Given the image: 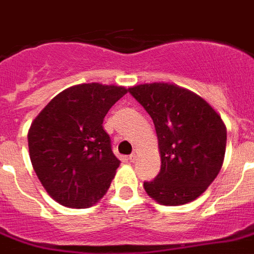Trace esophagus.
<instances>
[{
    "instance_id": "obj_1",
    "label": "esophagus",
    "mask_w": 254,
    "mask_h": 254,
    "mask_svg": "<svg viewBox=\"0 0 254 254\" xmlns=\"http://www.w3.org/2000/svg\"><path fill=\"white\" fill-rule=\"evenodd\" d=\"M137 156H139V155H137V152H132V154H131V155H129V160H131V162H135V160H136V159H137Z\"/></svg>"
}]
</instances>
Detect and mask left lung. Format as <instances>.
<instances>
[{"instance_id":"left-lung-1","label":"left lung","mask_w":254,"mask_h":254,"mask_svg":"<svg viewBox=\"0 0 254 254\" xmlns=\"http://www.w3.org/2000/svg\"><path fill=\"white\" fill-rule=\"evenodd\" d=\"M128 92L148 113L156 129L162 167L144 182L145 192L163 205H182L211 186L223 166L227 129L205 100L170 83H145Z\"/></svg>"}]
</instances>
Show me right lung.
Listing matches in <instances>:
<instances>
[{
  "label": "right lung",
  "mask_w": 254,
  "mask_h": 254,
  "mask_svg": "<svg viewBox=\"0 0 254 254\" xmlns=\"http://www.w3.org/2000/svg\"><path fill=\"white\" fill-rule=\"evenodd\" d=\"M127 91L99 83L72 86L53 98L31 123L27 143L33 168L64 207H91L110 188L121 160L102 125Z\"/></svg>",
  "instance_id": "1"
}]
</instances>
